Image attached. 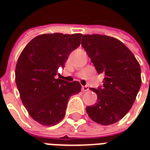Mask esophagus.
Returning a JSON list of instances; mask_svg holds the SVG:
<instances>
[{"label":"esophagus","mask_w":150,"mask_h":150,"mask_svg":"<svg viewBox=\"0 0 150 150\" xmlns=\"http://www.w3.org/2000/svg\"><path fill=\"white\" fill-rule=\"evenodd\" d=\"M81 90H82V91H84V92H86V91H88L89 90V86H82V87H81Z\"/></svg>","instance_id":"34e87169"}]
</instances>
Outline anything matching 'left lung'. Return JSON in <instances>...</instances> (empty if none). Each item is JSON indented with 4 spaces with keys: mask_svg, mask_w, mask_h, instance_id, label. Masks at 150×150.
I'll list each match as a JSON object with an SVG mask.
<instances>
[{
    "mask_svg": "<svg viewBox=\"0 0 150 150\" xmlns=\"http://www.w3.org/2000/svg\"><path fill=\"white\" fill-rule=\"evenodd\" d=\"M81 46L98 74L103 86L91 90L97 103L86 107L92 120L110 125L120 120L131 109L141 86V66L130 50L119 39L103 35H84Z\"/></svg>",
    "mask_w": 150,
    "mask_h": 150,
    "instance_id": "1",
    "label": "left lung"
}]
</instances>
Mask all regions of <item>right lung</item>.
Returning <instances> with one entry per match:
<instances>
[{"label":"right lung","mask_w":150,"mask_h":150,"mask_svg":"<svg viewBox=\"0 0 150 150\" xmlns=\"http://www.w3.org/2000/svg\"><path fill=\"white\" fill-rule=\"evenodd\" d=\"M81 34H44L36 36L23 49L15 69V81L23 105L33 120L52 126L64 116L70 97L81 86L56 78L69 54L80 46Z\"/></svg>","instance_id":"add662e5"}]
</instances>
